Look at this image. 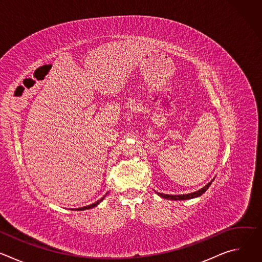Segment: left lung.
<instances>
[{
  "mask_svg": "<svg viewBox=\"0 0 262 262\" xmlns=\"http://www.w3.org/2000/svg\"><path fill=\"white\" fill-rule=\"evenodd\" d=\"M213 180V179H212ZM212 180L207 183L204 188H202L201 190L197 191V192H194V193H191V194H186V195H165V194H161L159 193V195L163 198H166V199H169V200H186V199H192V198H196V197H199L201 196L204 192H206V190L209 188Z\"/></svg>",
  "mask_w": 262,
  "mask_h": 262,
  "instance_id": "left-lung-1",
  "label": "left lung"
}]
</instances>
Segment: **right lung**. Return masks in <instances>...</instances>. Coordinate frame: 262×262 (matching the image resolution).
Instances as JSON below:
<instances>
[{
    "label": "right lung",
    "instance_id": "obj_1",
    "mask_svg": "<svg viewBox=\"0 0 262 262\" xmlns=\"http://www.w3.org/2000/svg\"><path fill=\"white\" fill-rule=\"evenodd\" d=\"M105 197V196H104ZM104 197H102L101 199H99L98 201H96L95 203H92V204H90V205H88V206H84V207H81V208H76V210H84V209H89V208H93L94 206H96L99 202H101L102 201V199L104 198Z\"/></svg>",
    "mask_w": 262,
    "mask_h": 262
}]
</instances>
